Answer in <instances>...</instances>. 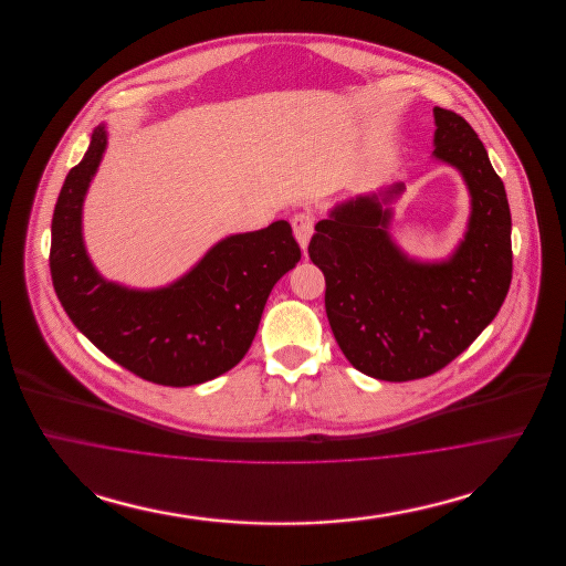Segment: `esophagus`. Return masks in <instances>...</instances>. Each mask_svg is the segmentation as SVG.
<instances>
[{
	"label": "esophagus",
	"instance_id": "1",
	"mask_svg": "<svg viewBox=\"0 0 566 566\" xmlns=\"http://www.w3.org/2000/svg\"><path fill=\"white\" fill-rule=\"evenodd\" d=\"M314 224H316V218L314 214H296L293 218V231H295V240L301 245V250L305 252L307 250V243L310 238L314 235Z\"/></svg>",
	"mask_w": 566,
	"mask_h": 566
}]
</instances>
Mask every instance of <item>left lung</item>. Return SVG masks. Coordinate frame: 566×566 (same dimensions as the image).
<instances>
[{"mask_svg": "<svg viewBox=\"0 0 566 566\" xmlns=\"http://www.w3.org/2000/svg\"><path fill=\"white\" fill-rule=\"evenodd\" d=\"M432 161L457 169L469 218L446 259H418L392 238L403 182L335 203L310 259L326 280V316L352 367L384 381L452 363L499 314L512 284V214L484 144L454 112L432 108Z\"/></svg>", "mask_w": 566, "mask_h": 566, "instance_id": "1", "label": "left lung"}]
</instances>
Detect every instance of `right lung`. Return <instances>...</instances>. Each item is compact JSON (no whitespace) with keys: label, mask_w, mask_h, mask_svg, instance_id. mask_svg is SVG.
Here are the masks:
<instances>
[{"label":"right lung","mask_w":566,"mask_h":566,"mask_svg":"<svg viewBox=\"0 0 566 566\" xmlns=\"http://www.w3.org/2000/svg\"><path fill=\"white\" fill-rule=\"evenodd\" d=\"M108 148V127L91 134L70 169L51 224L54 293L82 335L135 376L163 386H195L243 358L275 282L301 250L286 220L216 242L187 273L157 289L104 277L88 256L82 212Z\"/></svg>","instance_id":"obj_1"}]
</instances>
